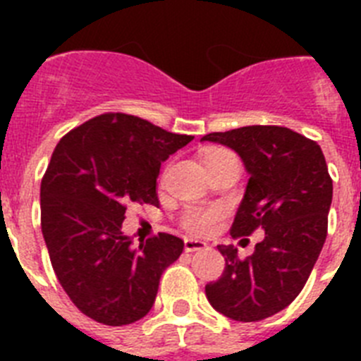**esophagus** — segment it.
<instances>
[{"instance_id": "1", "label": "esophagus", "mask_w": 361, "mask_h": 361, "mask_svg": "<svg viewBox=\"0 0 361 361\" xmlns=\"http://www.w3.org/2000/svg\"><path fill=\"white\" fill-rule=\"evenodd\" d=\"M206 247H208V244L202 240H195V238H186V240H184V250H186L188 253L206 250Z\"/></svg>"}]
</instances>
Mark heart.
Segmentation results:
<instances>
[{
    "instance_id": "heart-1",
    "label": "heart",
    "mask_w": 361,
    "mask_h": 361,
    "mask_svg": "<svg viewBox=\"0 0 361 361\" xmlns=\"http://www.w3.org/2000/svg\"><path fill=\"white\" fill-rule=\"evenodd\" d=\"M226 157H235V155L224 148H208L204 152L202 162L206 166ZM222 219H224V209L220 206H193L184 212L180 226L193 235H209L215 231Z\"/></svg>"
}]
</instances>
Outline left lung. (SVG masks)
Wrapping results in <instances>:
<instances>
[{
  "instance_id": "1",
  "label": "left lung",
  "mask_w": 361,
  "mask_h": 361,
  "mask_svg": "<svg viewBox=\"0 0 361 361\" xmlns=\"http://www.w3.org/2000/svg\"><path fill=\"white\" fill-rule=\"evenodd\" d=\"M200 141L235 149L250 173L231 237L266 231L251 257L238 258L235 245H216L226 267L206 286V296L231 320H264L291 304L317 264L327 237L333 178L318 142L283 126H242Z\"/></svg>"
}]
</instances>
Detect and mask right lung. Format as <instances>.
<instances>
[{"label": "right lung", "instance_id": "add662e5", "mask_svg": "<svg viewBox=\"0 0 361 361\" xmlns=\"http://www.w3.org/2000/svg\"><path fill=\"white\" fill-rule=\"evenodd\" d=\"M190 141L108 111L57 142L41 180V231L57 280L92 320L119 327L146 317L162 271L183 253L170 233L133 247L121 226L130 202L159 206L161 162Z\"/></svg>", "mask_w": 361, "mask_h": 361}]
</instances>
